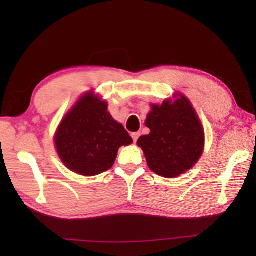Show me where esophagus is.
Masks as SVG:
<instances>
[{
    "label": "esophagus",
    "instance_id": "esophagus-1",
    "mask_svg": "<svg viewBox=\"0 0 256 256\" xmlns=\"http://www.w3.org/2000/svg\"><path fill=\"white\" fill-rule=\"evenodd\" d=\"M131 136H132L133 141H134V142H136V141H138V136H140V133H138V132H134V133H132V134H131Z\"/></svg>",
    "mask_w": 256,
    "mask_h": 256
}]
</instances>
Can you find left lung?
I'll return each instance as SVG.
<instances>
[{"label":"left lung","instance_id":"left-lung-1","mask_svg":"<svg viewBox=\"0 0 256 256\" xmlns=\"http://www.w3.org/2000/svg\"><path fill=\"white\" fill-rule=\"evenodd\" d=\"M148 136L138 138V146L157 175L172 178L190 170L201 157L204 132L188 99L152 105L146 120Z\"/></svg>","mask_w":256,"mask_h":256}]
</instances>
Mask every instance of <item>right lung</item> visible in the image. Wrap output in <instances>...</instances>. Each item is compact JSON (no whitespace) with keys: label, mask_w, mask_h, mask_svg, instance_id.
<instances>
[{"label":"right lung","mask_w":256,"mask_h":256,"mask_svg":"<svg viewBox=\"0 0 256 256\" xmlns=\"http://www.w3.org/2000/svg\"><path fill=\"white\" fill-rule=\"evenodd\" d=\"M133 140L107 112V104L84 94L60 123L55 136L60 158L78 174L94 176L110 170L118 148Z\"/></svg>","instance_id":"add662e5"}]
</instances>
